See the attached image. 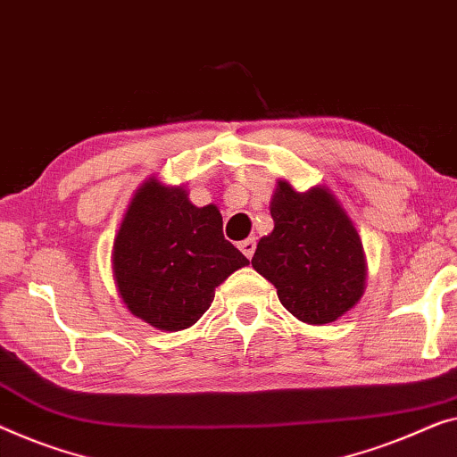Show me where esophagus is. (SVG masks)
<instances>
[{"label":"esophagus","mask_w":457,"mask_h":457,"mask_svg":"<svg viewBox=\"0 0 457 457\" xmlns=\"http://www.w3.org/2000/svg\"><path fill=\"white\" fill-rule=\"evenodd\" d=\"M239 249L243 251L245 257H249V260H251V257H253V253H255V239H253V237H251V239L241 241Z\"/></svg>","instance_id":"1"}]
</instances>
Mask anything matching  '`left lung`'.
Masks as SVG:
<instances>
[{"label": "left lung", "mask_w": 457, "mask_h": 457, "mask_svg": "<svg viewBox=\"0 0 457 457\" xmlns=\"http://www.w3.org/2000/svg\"><path fill=\"white\" fill-rule=\"evenodd\" d=\"M270 214L274 230L257 243L251 266L274 284L287 311L321 326L353 309L365 293V251L332 191L317 185L301 194L278 181Z\"/></svg>", "instance_id": "obj_1"}]
</instances>
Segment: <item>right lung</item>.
I'll return each mask as SVG.
<instances>
[{"label":"right lung","instance_id":"right-lung-1","mask_svg":"<svg viewBox=\"0 0 457 457\" xmlns=\"http://www.w3.org/2000/svg\"><path fill=\"white\" fill-rule=\"evenodd\" d=\"M249 260L222 235L214 204L197 208L187 189L156 177L131 197L113 243V278L131 315L179 332L200 320L214 290Z\"/></svg>","mask_w":457,"mask_h":457}]
</instances>
